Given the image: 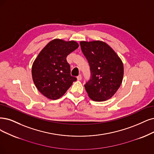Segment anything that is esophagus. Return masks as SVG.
I'll list each match as a JSON object with an SVG mask.
<instances>
[{
  "instance_id": "esophagus-1",
  "label": "esophagus",
  "mask_w": 154,
  "mask_h": 154,
  "mask_svg": "<svg viewBox=\"0 0 154 154\" xmlns=\"http://www.w3.org/2000/svg\"><path fill=\"white\" fill-rule=\"evenodd\" d=\"M77 78V80L78 81H81V80H82V75H79Z\"/></svg>"
}]
</instances>
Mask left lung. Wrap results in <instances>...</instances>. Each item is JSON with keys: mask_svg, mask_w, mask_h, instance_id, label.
Wrapping results in <instances>:
<instances>
[{"mask_svg": "<svg viewBox=\"0 0 154 154\" xmlns=\"http://www.w3.org/2000/svg\"><path fill=\"white\" fill-rule=\"evenodd\" d=\"M80 45L90 66L91 77L84 85L88 96L95 101L110 99L122 82L124 66L121 60L104 42L81 41Z\"/></svg>", "mask_w": 154, "mask_h": 154, "instance_id": "8db88e82", "label": "left lung"}]
</instances>
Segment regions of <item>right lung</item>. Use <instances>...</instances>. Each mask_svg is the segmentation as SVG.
Masks as SVG:
<instances>
[{
    "label": "right lung",
    "instance_id": "right-lung-1",
    "mask_svg": "<svg viewBox=\"0 0 154 154\" xmlns=\"http://www.w3.org/2000/svg\"><path fill=\"white\" fill-rule=\"evenodd\" d=\"M78 47L75 41L54 39L45 45L34 61L32 68L33 81L45 97L51 100L60 98L77 80L70 75L66 56Z\"/></svg>",
    "mask_w": 154,
    "mask_h": 154
}]
</instances>
